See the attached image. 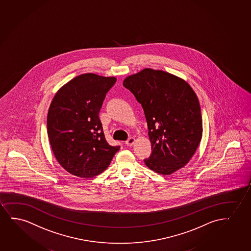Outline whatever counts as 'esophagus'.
Wrapping results in <instances>:
<instances>
[{
    "label": "esophagus",
    "mask_w": 251,
    "mask_h": 251,
    "mask_svg": "<svg viewBox=\"0 0 251 251\" xmlns=\"http://www.w3.org/2000/svg\"><path fill=\"white\" fill-rule=\"evenodd\" d=\"M134 138H130L129 139H128L127 141H126V145H127V146H129V147H131V146H132L133 144H134Z\"/></svg>",
    "instance_id": "34e87169"
}]
</instances>
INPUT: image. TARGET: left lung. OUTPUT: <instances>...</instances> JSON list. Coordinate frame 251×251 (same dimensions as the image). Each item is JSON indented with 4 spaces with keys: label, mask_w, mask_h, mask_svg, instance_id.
Masks as SVG:
<instances>
[{
    "label": "left lung",
    "mask_w": 251,
    "mask_h": 251,
    "mask_svg": "<svg viewBox=\"0 0 251 251\" xmlns=\"http://www.w3.org/2000/svg\"><path fill=\"white\" fill-rule=\"evenodd\" d=\"M123 86L145 112L152 150L145 165L164 176L185 166L202 138L201 111L194 90L182 79L152 69L128 76Z\"/></svg>",
    "instance_id": "8db88e82"
}]
</instances>
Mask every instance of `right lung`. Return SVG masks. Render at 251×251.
I'll use <instances>...</instances> for the list:
<instances>
[{
  "label": "right lung",
  "instance_id": "1",
  "mask_svg": "<svg viewBox=\"0 0 251 251\" xmlns=\"http://www.w3.org/2000/svg\"><path fill=\"white\" fill-rule=\"evenodd\" d=\"M115 77L88 73L57 91L47 115V133L57 162L75 176L90 178L103 172L120 146L106 142L99 112Z\"/></svg>",
  "mask_w": 251,
  "mask_h": 251
}]
</instances>
